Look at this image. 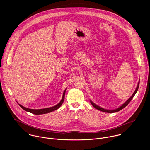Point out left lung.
<instances>
[{
    "instance_id": "left-lung-1",
    "label": "left lung",
    "mask_w": 150,
    "mask_h": 150,
    "mask_svg": "<svg viewBox=\"0 0 150 150\" xmlns=\"http://www.w3.org/2000/svg\"><path fill=\"white\" fill-rule=\"evenodd\" d=\"M139 84H140V81H139V83H138V85H137V88H136V90L135 91H134V93H133V94L132 95V96L125 103H123L121 106H120L119 108H117V109H115V110H105V109H104V108H101V107H99V106H98V105H97L96 104H95L94 103H93L91 101H90V103H91V105L96 108V109H97V110H100V111H103V112H108V113H113V112H118V111H120V110H122L123 108H125L126 105H128V104L130 102V101L132 100V98H133V97L134 96V95H135V94L136 93V92L137 91V90H138V89H139Z\"/></svg>"
}]
</instances>
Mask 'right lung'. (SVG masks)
<instances>
[{"label": "right lung", "instance_id": "add662e5", "mask_svg": "<svg viewBox=\"0 0 150 150\" xmlns=\"http://www.w3.org/2000/svg\"><path fill=\"white\" fill-rule=\"evenodd\" d=\"M65 91L66 89L64 91V93H63V95H62V99L60 101V103L56 105L55 106H53V107H49V108H43V109H38V110H35V109H30V108H27L23 105H21V104H19V105L25 111H27V112H29L30 113L32 114H35V115H40V114H47V113H49V112H51L52 111H54L56 110H57L59 108H60L61 107V105H62V104L64 102V97H65Z\"/></svg>", "mask_w": 150, "mask_h": 150}]
</instances>
